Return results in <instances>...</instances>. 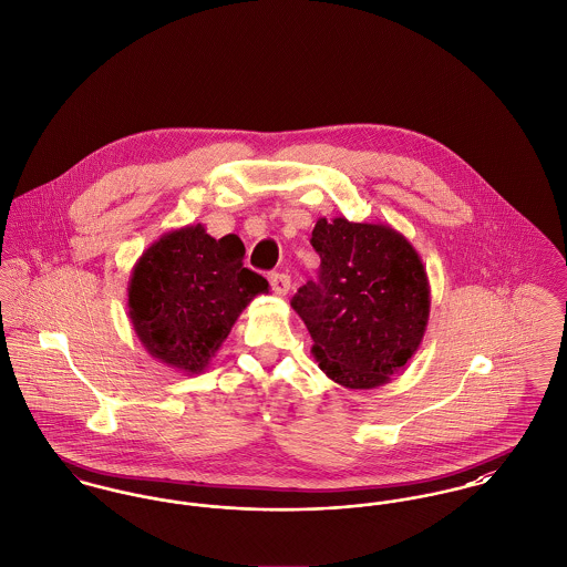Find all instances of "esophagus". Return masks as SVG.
<instances>
[{
    "instance_id": "1",
    "label": "esophagus",
    "mask_w": 567,
    "mask_h": 567,
    "mask_svg": "<svg viewBox=\"0 0 567 567\" xmlns=\"http://www.w3.org/2000/svg\"><path fill=\"white\" fill-rule=\"evenodd\" d=\"M269 282H271V289L276 296H287L289 289H291V278L287 274H269Z\"/></svg>"
}]
</instances>
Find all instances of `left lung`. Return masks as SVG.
Listing matches in <instances>:
<instances>
[{
  "mask_svg": "<svg viewBox=\"0 0 567 567\" xmlns=\"http://www.w3.org/2000/svg\"><path fill=\"white\" fill-rule=\"evenodd\" d=\"M321 267L291 300L312 339L319 369L351 391H369L421 348L430 321V280L414 246L389 224L317 219Z\"/></svg>",
  "mask_w": 567,
  "mask_h": 567,
  "instance_id": "obj_1",
  "label": "left lung"
}]
</instances>
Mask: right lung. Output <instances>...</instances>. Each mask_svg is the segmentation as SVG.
<instances>
[{
    "mask_svg": "<svg viewBox=\"0 0 567 567\" xmlns=\"http://www.w3.org/2000/svg\"><path fill=\"white\" fill-rule=\"evenodd\" d=\"M237 235L214 239L203 224L164 233L131 269L127 308L144 349L185 375H198L237 317L269 282L244 267Z\"/></svg>",
    "mask_w": 567,
    "mask_h": 567,
    "instance_id": "1",
    "label": "right lung"
}]
</instances>
